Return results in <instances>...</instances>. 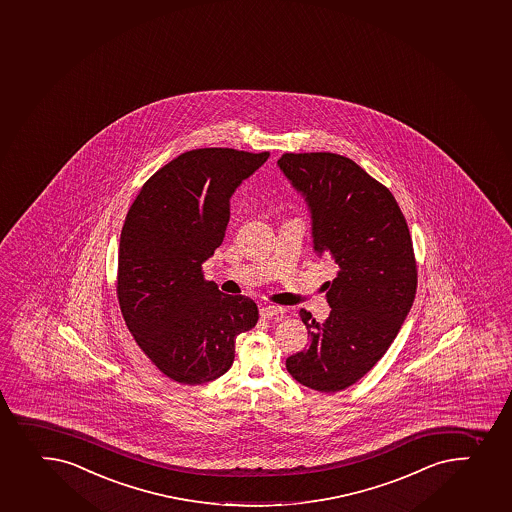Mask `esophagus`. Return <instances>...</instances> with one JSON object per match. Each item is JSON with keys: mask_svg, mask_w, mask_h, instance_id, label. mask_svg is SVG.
I'll list each match as a JSON object with an SVG mask.
<instances>
[{"mask_svg": "<svg viewBox=\"0 0 512 512\" xmlns=\"http://www.w3.org/2000/svg\"><path fill=\"white\" fill-rule=\"evenodd\" d=\"M260 316L264 319H272V317L282 316V309L275 306H264L260 309Z\"/></svg>", "mask_w": 512, "mask_h": 512, "instance_id": "1", "label": "esophagus"}]
</instances>
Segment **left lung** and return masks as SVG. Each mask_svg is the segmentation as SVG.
Instances as JSON below:
<instances>
[{"mask_svg":"<svg viewBox=\"0 0 512 512\" xmlns=\"http://www.w3.org/2000/svg\"><path fill=\"white\" fill-rule=\"evenodd\" d=\"M282 173L306 198L312 243L338 264L326 282L331 314L319 324L299 311L311 344L285 368L311 390L336 393L361 380L390 348L417 294L410 230L395 196L353 159L285 153Z\"/></svg>","mask_w":512,"mask_h":512,"instance_id":"8db88e82","label":"left lung"}]
</instances>
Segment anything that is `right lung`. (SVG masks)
<instances>
[{
	"instance_id": "obj_1",
	"label": "right lung",
	"mask_w": 512,
	"mask_h": 512,
	"mask_svg": "<svg viewBox=\"0 0 512 512\" xmlns=\"http://www.w3.org/2000/svg\"><path fill=\"white\" fill-rule=\"evenodd\" d=\"M269 156L186 151L144 183L127 211L117 265L122 317L151 363L181 385L225 375L238 334L259 321L250 297L223 294L201 265L222 245L233 193Z\"/></svg>"
}]
</instances>
